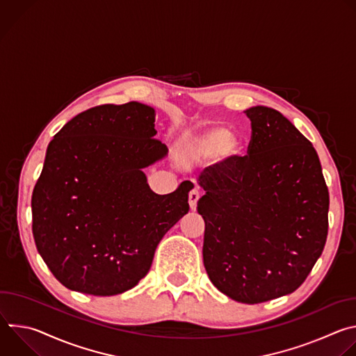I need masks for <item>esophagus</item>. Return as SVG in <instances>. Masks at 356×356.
Listing matches in <instances>:
<instances>
[{
	"label": "esophagus",
	"instance_id": "esophagus-1",
	"mask_svg": "<svg viewBox=\"0 0 356 356\" xmlns=\"http://www.w3.org/2000/svg\"><path fill=\"white\" fill-rule=\"evenodd\" d=\"M198 198H200V191H198L197 188H193V190L188 193V204H190V209H191V210H195Z\"/></svg>",
	"mask_w": 356,
	"mask_h": 356
}]
</instances>
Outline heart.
<instances>
[{
	"label": "heart",
	"instance_id": "obj_1",
	"mask_svg": "<svg viewBox=\"0 0 356 356\" xmlns=\"http://www.w3.org/2000/svg\"><path fill=\"white\" fill-rule=\"evenodd\" d=\"M187 149L191 155L201 159H210L218 156L222 162H231L242 156L243 143L236 135H229L224 127H211L193 136Z\"/></svg>",
	"mask_w": 356,
	"mask_h": 356
}]
</instances>
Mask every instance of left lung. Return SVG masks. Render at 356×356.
<instances>
[{"label": "left lung", "instance_id": "1", "mask_svg": "<svg viewBox=\"0 0 356 356\" xmlns=\"http://www.w3.org/2000/svg\"><path fill=\"white\" fill-rule=\"evenodd\" d=\"M248 155L206 168L197 211L204 218L202 262L213 284L257 304L293 293L321 257L330 194L312 142L279 111H245Z\"/></svg>", "mask_w": 356, "mask_h": 356}]
</instances>
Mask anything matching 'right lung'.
I'll use <instances>...</instances> for the list:
<instances>
[{
  "mask_svg": "<svg viewBox=\"0 0 356 356\" xmlns=\"http://www.w3.org/2000/svg\"><path fill=\"white\" fill-rule=\"evenodd\" d=\"M155 108L131 101L90 108L50 140L32 193L38 252L67 289L124 293L146 276L163 235L188 213L191 181L152 191L143 169L168 155Z\"/></svg>",
  "mask_w": 356,
  "mask_h": 356,
  "instance_id": "right-lung-1",
  "label": "right lung"
}]
</instances>
